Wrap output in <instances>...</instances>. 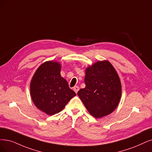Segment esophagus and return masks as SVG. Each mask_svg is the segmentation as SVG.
I'll return each instance as SVG.
<instances>
[{
	"mask_svg": "<svg viewBox=\"0 0 152 152\" xmlns=\"http://www.w3.org/2000/svg\"><path fill=\"white\" fill-rule=\"evenodd\" d=\"M73 90H74L75 91L76 93H77V91L80 90V88L78 86H75L74 88H73Z\"/></svg>",
	"mask_w": 152,
	"mask_h": 152,
	"instance_id": "obj_1",
	"label": "esophagus"
}]
</instances>
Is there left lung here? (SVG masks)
<instances>
[{"label": "left lung", "mask_w": 152, "mask_h": 152, "mask_svg": "<svg viewBox=\"0 0 152 152\" xmlns=\"http://www.w3.org/2000/svg\"><path fill=\"white\" fill-rule=\"evenodd\" d=\"M86 87L77 95L92 116L102 118L113 112L119 103L121 86L118 75L110 62L98 61L86 70Z\"/></svg>", "instance_id": "1"}]
</instances>
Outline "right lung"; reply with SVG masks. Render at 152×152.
I'll return each mask as SVG.
<instances>
[{"instance_id": "right-lung-1", "label": "right lung", "mask_w": 152, "mask_h": 152, "mask_svg": "<svg viewBox=\"0 0 152 152\" xmlns=\"http://www.w3.org/2000/svg\"><path fill=\"white\" fill-rule=\"evenodd\" d=\"M61 65L58 62L43 63L32 79L30 91L36 107L49 115L59 113L76 93L60 75Z\"/></svg>"}]
</instances>
